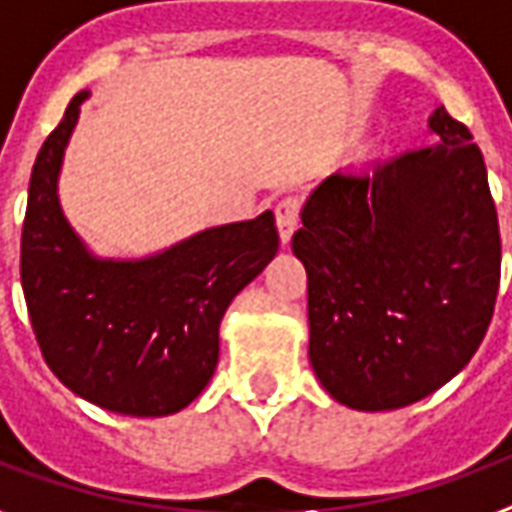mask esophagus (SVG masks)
Returning <instances> with one entry per match:
<instances>
[{"label":"esophagus","instance_id":"34e87169","mask_svg":"<svg viewBox=\"0 0 512 512\" xmlns=\"http://www.w3.org/2000/svg\"><path fill=\"white\" fill-rule=\"evenodd\" d=\"M297 220H300V199L294 196H286L275 204V223H278V234H281V242L292 240L294 229H297Z\"/></svg>","mask_w":512,"mask_h":512}]
</instances>
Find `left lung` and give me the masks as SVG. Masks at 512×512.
Masks as SVG:
<instances>
[{
  "instance_id": "obj_1",
  "label": "left lung",
  "mask_w": 512,
  "mask_h": 512,
  "mask_svg": "<svg viewBox=\"0 0 512 512\" xmlns=\"http://www.w3.org/2000/svg\"><path fill=\"white\" fill-rule=\"evenodd\" d=\"M436 144L341 169L302 207L311 365L335 401L401 409L439 390L483 343L499 292V220L483 152L439 106Z\"/></svg>"
}]
</instances>
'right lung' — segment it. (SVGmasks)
Wrapping results in <instances>:
<instances>
[{"label":"right lung","mask_w":512,"mask_h":512,"mask_svg":"<svg viewBox=\"0 0 512 512\" xmlns=\"http://www.w3.org/2000/svg\"><path fill=\"white\" fill-rule=\"evenodd\" d=\"M40 147L29 179L21 286L48 368L89 404L166 417L196 401L218 365L231 300L278 253L270 210L212 226L147 259H100L59 207V171L81 103Z\"/></svg>","instance_id":"1"}]
</instances>
